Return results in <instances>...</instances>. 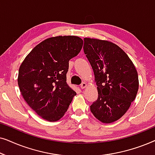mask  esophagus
<instances>
[{
    "mask_svg": "<svg viewBox=\"0 0 155 155\" xmlns=\"http://www.w3.org/2000/svg\"><path fill=\"white\" fill-rule=\"evenodd\" d=\"M86 87H87V84L85 82H82V83L80 84V87H81V89H84Z\"/></svg>",
    "mask_w": 155,
    "mask_h": 155,
    "instance_id": "1",
    "label": "esophagus"
}]
</instances>
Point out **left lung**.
Here are the masks:
<instances>
[{
  "label": "left lung",
  "mask_w": 155,
  "mask_h": 155,
  "mask_svg": "<svg viewBox=\"0 0 155 155\" xmlns=\"http://www.w3.org/2000/svg\"><path fill=\"white\" fill-rule=\"evenodd\" d=\"M84 52L90 63L97 85L98 98L90 111L101 122L110 124L126 114L139 87L137 72L132 61L111 41L84 39Z\"/></svg>",
  "instance_id": "left-lung-1"
}]
</instances>
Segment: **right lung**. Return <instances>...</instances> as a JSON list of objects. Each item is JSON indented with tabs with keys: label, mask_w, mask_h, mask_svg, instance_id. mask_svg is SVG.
<instances>
[{
	"label": "right lung",
	"mask_w": 155,
	"mask_h": 155,
	"mask_svg": "<svg viewBox=\"0 0 155 155\" xmlns=\"http://www.w3.org/2000/svg\"><path fill=\"white\" fill-rule=\"evenodd\" d=\"M76 36H58L41 41L27 55L18 73V82L25 101L48 121L64 116L76 92L66 82L69 61L82 49Z\"/></svg>",
	"instance_id": "obj_1"
}]
</instances>
